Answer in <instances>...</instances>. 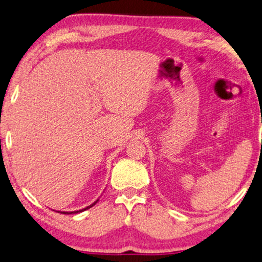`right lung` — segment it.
Segmentation results:
<instances>
[{
  "mask_svg": "<svg viewBox=\"0 0 262 262\" xmlns=\"http://www.w3.org/2000/svg\"><path fill=\"white\" fill-rule=\"evenodd\" d=\"M97 201H99V200H96L95 202H94V204H92L91 206H88V207H85V208H83V209H80V210H74V212H58V213H61V214H76V213H81V212H83V210H85V209H89V208H91V207H93L94 205H95Z\"/></svg>",
  "mask_w": 262,
  "mask_h": 262,
  "instance_id": "right-lung-1",
  "label": "right lung"
}]
</instances>
